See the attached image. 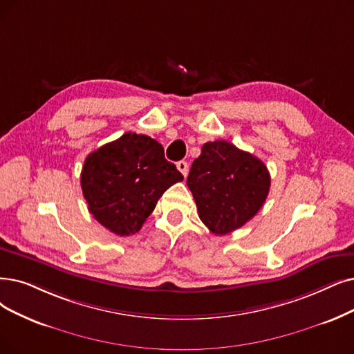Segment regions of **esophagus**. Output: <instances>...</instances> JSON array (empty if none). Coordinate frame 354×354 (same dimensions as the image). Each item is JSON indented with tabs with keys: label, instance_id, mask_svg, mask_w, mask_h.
<instances>
[{
	"label": "esophagus",
	"instance_id": "obj_1",
	"mask_svg": "<svg viewBox=\"0 0 354 354\" xmlns=\"http://www.w3.org/2000/svg\"><path fill=\"white\" fill-rule=\"evenodd\" d=\"M177 168H178V171L185 177L189 174V164L186 161H178Z\"/></svg>",
	"mask_w": 354,
	"mask_h": 354
}]
</instances>
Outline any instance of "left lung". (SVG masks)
I'll return each instance as SVG.
<instances>
[{"label": "left lung", "instance_id": "1", "mask_svg": "<svg viewBox=\"0 0 354 354\" xmlns=\"http://www.w3.org/2000/svg\"><path fill=\"white\" fill-rule=\"evenodd\" d=\"M187 186L202 222L210 232L225 235L256 216L270 190V174L252 153L215 140L193 161Z\"/></svg>", "mask_w": 354, "mask_h": 354}]
</instances>
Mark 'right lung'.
<instances>
[{"label": "right lung", "mask_w": 354, "mask_h": 354, "mask_svg": "<svg viewBox=\"0 0 354 354\" xmlns=\"http://www.w3.org/2000/svg\"><path fill=\"white\" fill-rule=\"evenodd\" d=\"M181 180L161 144L128 132L88 155L81 189L90 214L110 232L128 236L142 228L164 192Z\"/></svg>", "instance_id": "obj_1"}]
</instances>
